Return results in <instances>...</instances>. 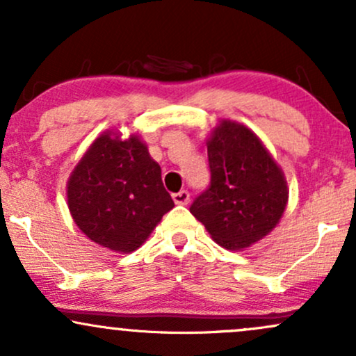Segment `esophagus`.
Segmentation results:
<instances>
[{
    "label": "esophagus",
    "mask_w": 356,
    "mask_h": 356,
    "mask_svg": "<svg viewBox=\"0 0 356 356\" xmlns=\"http://www.w3.org/2000/svg\"><path fill=\"white\" fill-rule=\"evenodd\" d=\"M172 199L175 204H179V206H186L187 202H189V192L187 191H179L172 194Z\"/></svg>",
    "instance_id": "esophagus-1"
}]
</instances>
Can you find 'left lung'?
I'll return each instance as SVG.
<instances>
[{
  "mask_svg": "<svg viewBox=\"0 0 356 356\" xmlns=\"http://www.w3.org/2000/svg\"><path fill=\"white\" fill-rule=\"evenodd\" d=\"M211 186L191 212L222 248L239 251L268 236L288 204L281 167L246 125L220 120L207 138Z\"/></svg>",
  "mask_w": 356,
  "mask_h": 356,
  "instance_id": "obj_1",
  "label": "left lung"
}]
</instances>
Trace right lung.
<instances>
[{"instance_id":"obj_1","label":"right lung","mask_w":356,"mask_h":356,"mask_svg":"<svg viewBox=\"0 0 356 356\" xmlns=\"http://www.w3.org/2000/svg\"><path fill=\"white\" fill-rule=\"evenodd\" d=\"M161 165L132 134L107 130L93 140L67 182L68 209L87 238L115 252L136 251L174 207Z\"/></svg>"}]
</instances>
